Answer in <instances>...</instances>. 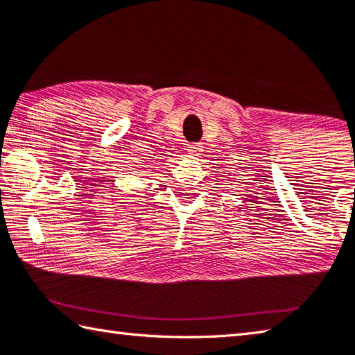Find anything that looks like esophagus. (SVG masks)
Returning a JSON list of instances; mask_svg holds the SVG:
<instances>
[{
	"instance_id": "34e87169",
	"label": "esophagus",
	"mask_w": 355,
	"mask_h": 355,
	"mask_svg": "<svg viewBox=\"0 0 355 355\" xmlns=\"http://www.w3.org/2000/svg\"><path fill=\"white\" fill-rule=\"evenodd\" d=\"M189 155L190 156H193V157H196V156H199L200 155V151H202V146H200L199 144H193V145H190L189 146Z\"/></svg>"
}]
</instances>
